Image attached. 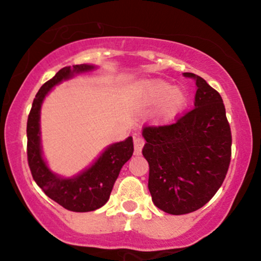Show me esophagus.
Returning <instances> with one entry per match:
<instances>
[{"label":"esophagus","mask_w":261,"mask_h":261,"mask_svg":"<svg viewBox=\"0 0 261 261\" xmlns=\"http://www.w3.org/2000/svg\"><path fill=\"white\" fill-rule=\"evenodd\" d=\"M145 145V140L142 138H135L134 139V147H135V153L136 155H140L141 153L142 147Z\"/></svg>","instance_id":"esophagus-1"}]
</instances>
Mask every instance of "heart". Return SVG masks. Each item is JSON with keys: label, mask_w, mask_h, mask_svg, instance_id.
I'll return each instance as SVG.
<instances>
[{"label": "heart", "mask_w": 261, "mask_h": 261, "mask_svg": "<svg viewBox=\"0 0 261 261\" xmlns=\"http://www.w3.org/2000/svg\"><path fill=\"white\" fill-rule=\"evenodd\" d=\"M139 97L142 105H158L153 119L161 125L174 121L189 103V94L185 89L175 87L174 84L161 79L142 81L140 84Z\"/></svg>", "instance_id": "1"}]
</instances>
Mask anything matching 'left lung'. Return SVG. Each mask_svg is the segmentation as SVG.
I'll list each match as a JSON object with an SVG mask.
<instances>
[{"label": "left lung", "instance_id": "1", "mask_svg": "<svg viewBox=\"0 0 261 261\" xmlns=\"http://www.w3.org/2000/svg\"><path fill=\"white\" fill-rule=\"evenodd\" d=\"M195 109L169 126L145 127L142 155L156 207L171 215L193 213L220 189L231 156V133L220 94L200 76Z\"/></svg>", "mask_w": 261, "mask_h": 261}]
</instances>
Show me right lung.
<instances>
[{
    "label": "right lung",
    "mask_w": 261,
    "mask_h": 261,
    "mask_svg": "<svg viewBox=\"0 0 261 261\" xmlns=\"http://www.w3.org/2000/svg\"><path fill=\"white\" fill-rule=\"evenodd\" d=\"M97 66L81 64L66 66L51 80L41 86L35 97L27 120V158L34 180L43 193L65 209L87 213L100 209L108 202L114 184L123 164L134 152L133 138L110 144L95 159L91 165L72 176H62L50 169L41 144V108L46 96L55 86L76 75L92 72Z\"/></svg>",
    "instance_id": "add662e5"
}]
</instances>
